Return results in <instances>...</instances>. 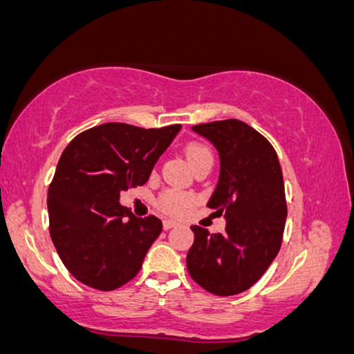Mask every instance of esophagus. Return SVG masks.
<instances>
[{
  "instance_id": "esophagus-1",
  "label": "esophagus",
  "mask_w": 354,
  "mask_h": 354,
  "mask_svg": "<svg viewBox=\"0 0 354 354\" xmlns=\"http://www.w3.org/2000/svg\"><path fill=\"white\" fill-rule=\"evenodd\" d=\"M176 225H178V223H176V221H171V219H165V221H163V229H171V227H176Z\"/></svg>"
}]
</instances>
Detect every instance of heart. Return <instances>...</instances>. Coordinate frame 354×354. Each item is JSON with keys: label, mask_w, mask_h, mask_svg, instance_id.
Here are the masks:
<instances>
[{"label": "heart", "mask_w": 354, "mask_h": 354, "mask_svg": "<svg viewBox=\"0 0 354 354\" xmlns=\"http://www.w3.org/2000/svg\"><path fill=\"white\" fill-rule=\"evenodd\" d=\"M184 154H186V159L194 171L207 165L211 167L214 162L213 151L209 149V146L200 143V141H191V143L186 145V147H184ZM194 203V194L178 191V189H167V191H163L159 197H157L156 202L159 209L168 214H181L184 211L191 208Z\"/></svg>", "instance_id": "b5f03b06"}]
</instances>
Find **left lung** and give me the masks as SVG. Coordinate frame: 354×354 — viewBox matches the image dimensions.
Returning <instances> with one entry per match:
<instances>
[{
	"mask_svg": "<svg viewBox=\"0 0 354 354\" xmlns=\"http://www.w3.org/2000/svg\"><path fill=\"white\" fill-rule=\"evenodd\" d=\"M192 130L219 152V181L208 207L227 224L223 234L192 225L187 270L205 291L235 295L266 273L281 248L288 216L281 165L270 141L241 120H214Z\"/></svg>",
	"mask_w": 354,
	"mask_h": 354,
	"instance_id": "left-lung-1",
	"label": "left lung"
}]
</instances>
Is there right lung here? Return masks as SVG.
<instances>
[{
	"label": "right lung",
	"mask_w": 354,
	"mask_h": 354,
	"mask_svg": "<svg viewBox=\"0 0 354 354\" xmlns=\"http://www.w3.org/2000/svg\"><path fill=\"white\" fill-rule=\"evenodd\" d=\"M108 122L65 147L47 192L49 232L68 272L86 286L113 291L136 277L162 232L154 214L136 218L119 203L122 191L143 186L176 133Z\"/></svg>",
	"instance_id": "1"
}]
</instances>
